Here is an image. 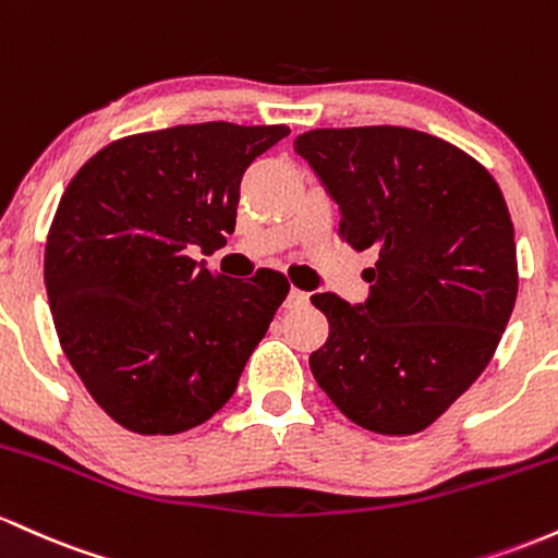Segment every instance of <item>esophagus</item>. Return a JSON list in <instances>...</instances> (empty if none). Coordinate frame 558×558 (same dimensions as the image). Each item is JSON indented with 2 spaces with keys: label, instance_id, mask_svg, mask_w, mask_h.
Wrapping results in <instances>:
<instances>
[{
  "label": "esophagus",
  "instance_id": "obj_1",
  "mask_svg": "<svg viewBox=\"0 0 558 558\" xmlns=\"http://www.w3.org/2000/svg\"><path fill=\"white\" fill-rule=\"evenodd\" d=\"M303 305H308V292L295 290V287H292L290 295H287V300H284V308L292 311V308H303Z\"/></svg>",
  "mask_w": 558,
  "mask_h": 558
}]
</instances>
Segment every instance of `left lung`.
I'll use <instances>...</instances> for the list:
<instances>
[{"instance_id":"8db88e82","label":"left lung","mask_w":558,"mask_h":558,"mask_svg":"<svg viewBox=\"0 0 558 558\" xmlns=\"http://www.w3.org/2000/svg\"><path fill=\"white\" fill-rule=\"evenodd\" d=\"M340 208V236L374 250L359 305L322 292L329 337L311 372L363 429L414 435L472 387L517 300V245L496 179L453 144L400 126L295 140Z\"/></svg>"}]
</instances>
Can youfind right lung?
I'll return each mask as SVG.
<instances>
[{
  "instance_id": "add662e5",
  "label": "right lung",
  "mask_w": 558,
  "mask_h": 558,
  "mask_svg": "<svg viewBox=\"0 0 558 558\" xmlns=\"http://www.w3.org/2000/svg\"><path fill=\"white\" fill-rule=\"evenodd\" d=\"M287 134L227 121L134 134L68 184L44 284L68 361L121 427L179 435L234 396L290 281L213 274L192 250L227 245L242 173Z\"/></svg>"
}]
</instances>
